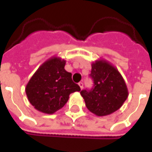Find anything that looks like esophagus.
I'll list each match as a JSON object with an SVG mask.
<instances>
[{
  "label": "esophagus",
  "mask_w": 152,
  "mask_h": 152,
  "mask_svg": "<svg viewBox=\"0 0 152 152\" xmlns=\"http://www.w3.org/2000/svg\"><path fill=\"white\" fill-rule=\"evenodd\" d=\"M78 85H79L80 88L82 89H83V86H84V84H83V82H80L79 84H78Z\"/></svg>",
  "instance_id": "obj_1"
}]
</instances>
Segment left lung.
<instances>
[{"label": "left lung", "mask_w": 152, "mask_h": 152, "mask_svg": "<svg viewBox=\"0 0 152 152\" xmlns=\"http://www.w3.org/2000/svg\"><path fill=\"white\" fill-rule=\"evenodd\" d=\"M91 66L94 87L89 91H80L86 107L98 116L112 114L121 108L129 96L126 83L117 68L107 60L99 58Z\"/></svg>", "instance_id": "left-lung-1"}]
</instances>
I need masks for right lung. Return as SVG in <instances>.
I'll list each match as a JSON object with an SVG mask.
<instances>
[{
    "label": "right lung",
    "mask_w": 152,
    "mask_h": 152,
    "mask_svg": "<svg viewBox=\"0 0 152 152\" xmlns=\"http://www.w3.org/2000/svg\"><path fill=\"white\" fill-rule=\"evenodd\" d=\"M65 64V59L51 57L38 67L27 84L28 101L39 112L53 114L63 107L72 93L80 91L72 80V73L64 69Z\"/></svg>",
    "instance_id": "obj_1"
}]
</instances>
